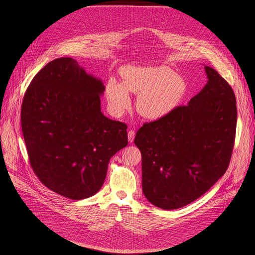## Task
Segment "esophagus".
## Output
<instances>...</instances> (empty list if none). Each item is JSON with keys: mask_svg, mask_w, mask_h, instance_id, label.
<instances>
[{"mask_svg": "<svg viewBox=\"0 0 255 255\" xmlns=\"http://www.w3.org/2000/svg\"><path fill=\"white\" fill-rule=\"evenodd\" d=\"M134 136H135L134 130H132V129L128 130V141H129V142H132V141H133Z\"/></svg>", "mask_w": 255, "mask_h": 255, "instance_id": "1", "label": "esophagus"}]
</instances>
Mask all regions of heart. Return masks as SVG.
<instances>
[{"label":"heart","instance_id":"obj_1","mask_svg":"<svg viewBox=\"0 0 255 255\" xmlns=\"http://www.w3.org/2000/svg\"><path fill=\"white\" fill-rule=\"evenodd\" d=\"M124 83L111 77L106 82L105 95L113 114L122 115L129 108L128 92L139 95L138 113L147 119L157 120L175 109L186 91L182 75L167 67H126L122 71Z\"/></svg>","mask_w":255,"mask_h":255}]
</instances>
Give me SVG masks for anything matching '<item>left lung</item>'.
I'll use <instances>...</instances> for the list:
<instances>
[{
    "label": "left lung",
    "instance_id": "1",
    "mask_svg": "<svg viewBox=\"0 0 255 255\" xmlns=\"http://www.w3.org/2000/svg\"><path fill=\"white\" fill-rule=\"evenodd\" d=\"M208 81L187 105L144 124L134 144L141 152L142 190L164 210L203 195L226 173L237 128V101L230 84L205 66Z\"/></svg>",
    "mask_w": 255,
    "mask_h": 255
}]
</instances>
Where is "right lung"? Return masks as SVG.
Returning <instances> with one entry per match:
<instances>
[{
	"label": "right lung",
	"mask_w": 255,
	"mask_h": 255,
	"mask_svg": "<svg viewBox=\"0 0 255 255\" xmlns=\"http://www.w3.org/2000/svg\"><path fill=\"white\" fill-rule=\"evenodd\" d=\"M105 86L72 58L48 63L22 100L21 129L35 175L73 200L97 193L110 159L128 145L127 125L101 112Z\"/></svg>",
	"instance_id": "obj_1"
}]
</instances>
